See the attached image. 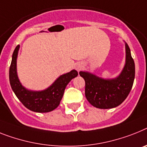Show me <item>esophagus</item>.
Here are the masks:
<instances>
[{"mask_svg": "<svg viewBox=\"0 0 147 147\" xmlns=\"http://www.w3.org/2000/svg\"><path fill=\"white\" fill-rule=\"evenodd\" d=\"M83 67V65H82V63H76V65H75V68H76V69L78 71H79L80 70L82 69V68Z\"/></svg>", "mask_w": 147, "mask_h": 147, "instance_id": "obj_1", "label": "esophagus"}]
</instances>
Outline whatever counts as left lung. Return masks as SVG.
<instances>
[{
	"label": "left lung",
	"mask_w": 147,
	"mask_h": 147,
	"mask_svg": "<svg viewBox=\"0 0 147 147\" xmlns=\"http://www.w3.org/2000/svg\"><path fill=\"white\" fill-rule=\"evenodd\" d=\"M125 63L117 77L103 78L89 71H81L85 81V96L92 106L100 109L117 107L129 94L133 86L135 66L129 45L125 42Z\"/></svg>",
	"instance_id": "obj_1"
}]
</instances>
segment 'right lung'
<instances>
[{
	"mask_svg": "<svg viewBox=\"0 0 147 147\" xmlns=\"http://www.w3.org/2000/svg\"><path fill=\"white\" fill-rule=\"evenodd\" d=\"M20 45L13 51L9 67V82L13 92L22 104L28 109L38 113H47L58 107L63 96L64 90L72 78L78 76V71L73 69L61 75L48 88L35 91L28 90L22 84L17 74V57Z\"/></svg>",
	"mask_w": 147,
	"mask_h": 147,
	"instance_id": "right-lung-1",
	"label": "right lung"
}]
</instances>
